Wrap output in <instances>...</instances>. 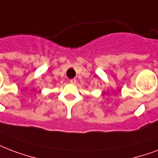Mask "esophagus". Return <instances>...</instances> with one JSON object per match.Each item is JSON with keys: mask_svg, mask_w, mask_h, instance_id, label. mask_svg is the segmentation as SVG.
Wrapping results in <instances>:
<instances>
[{"mask_svg": "<svg viewBox=\"0 0 158 158\" xmlns=\"http://www.w3.org/2000/svg\"><path fill=\"white\" fill-rule=\"evenodd\" d=\"M76 79H70V80H69V83H70V84H75V83H76Z\"/></svg>", "mask_w": 158, "mask_h": 158, "instance_id": "34e87169", "label": "esophagus"}]
</instances>
